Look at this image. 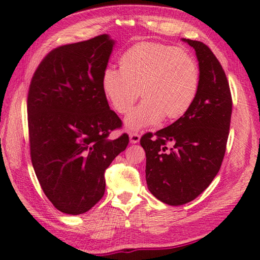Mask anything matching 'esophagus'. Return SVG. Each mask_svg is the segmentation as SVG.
<instances>
[{"label": "esophagus", "instance_id": "34e87169", "mask_svg": "<svg viewBox=\"0 0 260 260\" xmlns=\"http://www.w3.org/2000/svg\"><path fill=\"white\" fill-rule=\"evenodd\" d=\"M141 139V135L137 133V132H133V133L129 134V141L131 143H139Z\"/></svg>", "mask_w": 260, "mask_h": 260}]
</instances>
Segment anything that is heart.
Instances as JSON below:
<instances>
[{
  "instance_id": "heart-1",
  "label": "heart",
  "mask_w": 260,
  "mask_h": 260,
  "mask_svg": "<svg viewBox=\"0 0 260 260\" xmlns=\"http://www.w3.org/2000/svg\"><path fill=\"white\" fill-rule=\"evenodd\" d=\"M200 73L191 54L161 43L141 42L123 53L120 67L104 70L102 86L109 104L126 114L141 95L145 98L125 118L129 131L185 114L197 97Z\"/></svg>"
}]
</instances>
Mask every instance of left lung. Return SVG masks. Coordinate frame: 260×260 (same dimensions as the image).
Masks as SVG:
<instances>
[{
  "mask_svg": "<svg viewBox=\"0 0 260 260\" xmlns=\"http://www.w3.org/2000/svg\"><path fill=\"white\" fill-rule=\"evenodd\" d=\"M194 48L200 82L194 102L173 124L142 136L146 182L152 194L170 206L200 196L218 174L227 148L233 98L221 63L201 41Z\"/></svg>",
  "mask_w": 260,
  "mask_h": 260,
  "instance_id": "8db88e82",
  "label": "left lung"
}]
</instances>
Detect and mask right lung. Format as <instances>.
Returning a JSON list of instances; mask_svg holds the SVG:
<instances>
[{
  "label": "right lung",
  "mask_w": 260,
  "mask_h": 260,
  "mask_svg": "<svg viewBox=\"0 0 260 260\" xmlns=\"http://www.w3.org/2000/svg\"><path fill=\"white\" fill-rule=\"evenodd\" d=\"M107 35L54 48L42 59L27 92L30 155L42 191L68 214L90 210L105 193V172L128 145L109 108L102 78L113 50Z\"/></svg>",
  "instance_id": "add662e5"
}]
</instances>
